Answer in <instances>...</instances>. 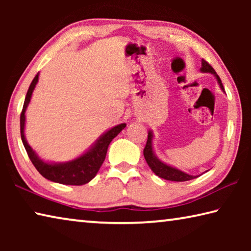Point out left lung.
I'll use <instances>...</instances> for the list:
<instances>
[{
	"mask_svg": "<svg viewBox=\"0 0 251 251\" xmlns=\"http://www.w3.org/2000/svg\"><path fill=\"white\" fill-rule=\"evenodd\" d=\"M201 71L202 73H211L212 75L217 78V82L222 90L225 92L222 79H220L219 76L216 73L215 70L212 69V66L209 63L206 62L205 59H201ZM144 157L147 161L148 166L154 172L157 176L160 178H164L166 180H172V181H187L190 179H194V178H197L198 176H192L188 175L184 172L179 171V169L174 168L172 166H168V165L164 164L163 161H160L154 154V151H152V133L150 130L148 131V137H147V143L146 146L144 148Z\"/></svg>",
	"mask_w": 251,
	"mask_h": 251,
	"instance_id": "left-lung-1",
	"label": "left lung"
}]
</instances>
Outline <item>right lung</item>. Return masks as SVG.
<instances>
[{"mask_svg":"<svg viewBox=\"0 0 251 251\" xmlns=\"http://www.w3.org/2000/svg\"><path fill=\"white\" fill-rule=\"evenodd\" d=\"M39 80V74H36L35 77L32 80L29 85L28 91L25 97L24 105L22 113H21L20 124H21V138H22L23 145L26 150L27 155L31 159L34 167L37 169L42 176L50 181L58 182L63 185H73V186H80L87 184L91 181L93 178L96 176L97 172L100 171L101 164L104 163L106 152L109 146L110 142L113 138L121 133L125 128L126 124H120L112 129L106 131L104 135H101L99 141H97L90 151H87L82 156L67 163L63 164H50L42 160L39 156L35 154L31 146L28 145L26 139L24 136V126H25V110L27 108V105L31 100L32 93L35 88V85Z\"/></svg>","mask_w":251,"mask_h":251,"instance_id":"right-lung-1","label":"right lung"}]
</instances>
